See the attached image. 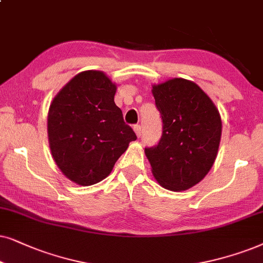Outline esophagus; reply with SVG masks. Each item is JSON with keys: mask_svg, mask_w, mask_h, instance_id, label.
Returning <instances> with one entry per match:
<instances>
[{"mask_svg": "<svg viewBox=\"0 0 263 263\" xmlns=\"http://www.w3.org/2000/svg\"><path fill=\"white\" fill-rule=\"evenodd\" d=\"M134 131H135V134H136V136H137L138 138L141 137V134H142L141 126H139V125H135V126H134Z\"/></svg>", "mask_w": 263, "mask_h": 263, "instance_id": "obj_1", "label": "esophagus"}]
</instances>
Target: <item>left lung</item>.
Listing matches in <instances>:
<instances>
[{"label": "left lung", "instance_id": "left-lung-1", "mask_svg": "<svg viewBox=\"0 0 263 263\" xmlns=\"http://www.w3.org/2000/svg\"><path fill=\"white\" fill-rule=\"evenodd\" d=\"M163 122L162 137L145 149L161 186L185 191L207 176L218 155L222 122L211 97L191 80L172 78L153 85Z\"/></svg>", "mask_w": 263, "mask_h": 263}]
</instances>
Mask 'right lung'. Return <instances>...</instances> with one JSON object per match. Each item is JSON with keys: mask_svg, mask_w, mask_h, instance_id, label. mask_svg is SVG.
<instances>
[{"mask_svg": "<svg viewBox=\"0 0 263 263\" xmlns=\"http://www.w3.org/2000/svg\"><path fill=\"white\" fill-rule=\"evenodd\" d=\"M117 84L102 71H83L52 99L48 141L56 166L73 183L89 186L109 176L136 141L114 102Z\"/></svg>", "mask_w": 263, "mask_h": 263, "instance_id": "1", "label": "right lung"}]
</instances>
